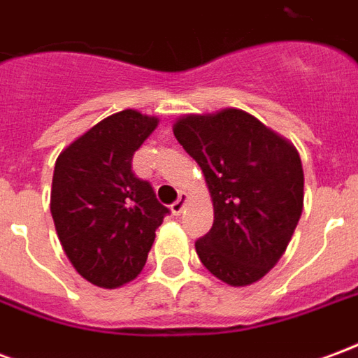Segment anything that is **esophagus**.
I'll list each match as a JSON object with an SVG mask.
<instances>
[{
    "label": "esophagus",
    "instance_id": "34e87169",
    "mask_svg": "<svg viewBox=\"0 0 358 358\" xmlns=\"http://www.w3.org/2000/svg\"><path fill=\"white\" fill-rule=\"evenodd\" d=\"M184 205H186V195L180 194V195H178V199H176V201H174V203H172V205H171L172 215H180V213L184 210Z\"/></svg>",
    "mask_w": 358,
    "mask_h": 358
}]
</instances>
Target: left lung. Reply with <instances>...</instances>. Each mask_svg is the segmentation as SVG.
Here are the masks:
<instances>
[{"mask_svg":"<svg viewBox=\"0 0 358 358\" xmlns=\"http://www.w3.org/2000/svg\"><path fill=\"white\" fill-rule=\"evenodd\" d=\"M174 136L201 166L215 207L195 251L230 285L261 280L284 255L303 210V166L289 141L240 109L187 115Z\"/></svg>","mask_w":358,"mask_h":358,"instance_id":"1","label":"left lung"}]
</instances>
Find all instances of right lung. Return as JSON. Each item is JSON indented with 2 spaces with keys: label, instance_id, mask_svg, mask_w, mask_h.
<instances>
[{
  "label": "right lung",
  "instance_id": "obj_1",
  "mask_svg": "<svg viewBox=\"0 0 358 358\" xmlns=\"http://www.w3.org/2000/svg\"><path fill=\"white\" fill-rule=\"evenodd\" d=\"M159 118L126 109L103 118L57 157L51 217L76 272L99 287H120L145 266L155 230L171 213L132 157Z\"/></svg>",
  "mask_w": 358,
  "mask_h": 358
}]
</instances>
